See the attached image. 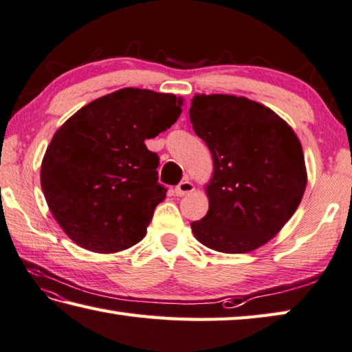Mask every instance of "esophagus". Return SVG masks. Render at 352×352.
<instances>
[{"mask_svg":"<svg viewBox=\"0 0 352 352\" xmlns=\"http://www.w3.org/2000/svg\"><path fill=\"white\" fill-rule=\"evenodd\" d=\"M194 190V184L190 183L189 180H184V182H182L180 184H178V186L175 188V195L177 197H183V195H188V194H190Z\"/></svg>","mask_w":352,"mask_h":352,"instance_id":"obj_1","label":"esophagus"}]
</instances>
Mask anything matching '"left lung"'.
<instances>
[{
    "mask_svg": "<svg viewBox=\"0 0 352 352\" xmlns=\"http://www.w3.org/2000/svg\"><path fill=\"white\" fill-rule=\"evenodd\" d=\"M194 131L212 154L209 210L190 223L195 239L214 251H254L277 235L306 188L298 138L270 107L234 95H195Z\"/></svg>",
    "mask_w": 352,
    "mask_h": 352,
    "instance_id": "8db88e82",
    "label": "left lung"
}]
</instances>
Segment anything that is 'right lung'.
<instances>
[{
	"label": "right lung",
	"instance_id": "1",
	"mask_svg": "<svg viewBox=\"0 0 352 352\" xmlns=\"http://www.w3.org/2000/svg\"><path fill=\"white\" fill-rule=\"evenodd\" d=\"M182 100L172 94L126 87L74 113L47 146L41 188L49 209L69 239L109 254L146 235L166 189L160 158L144 140L175 123Z\"/></svg>",
	"mask_w": 352,
	"mask_h": 352
}]
</instances>
